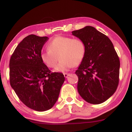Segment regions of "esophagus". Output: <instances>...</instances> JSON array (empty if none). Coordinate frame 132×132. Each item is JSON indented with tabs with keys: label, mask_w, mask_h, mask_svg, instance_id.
<instances>
[{
	"label": "esophagus",
	"mask_w": 132,
	"mask_h": 132,
	"mask_svg": "<svg viewBox=\"0 0 132 132\" xmlns=\"http://www.w3.org/2000/svg\"><path fill=\"white\" fill-rule=\"evenodd\" d=\"M69 75H70V74H69V73H64V77L66 78H67Z\"/></svg>",
	"instance_id": "1"
}]
</instances>
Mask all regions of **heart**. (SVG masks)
<instances>
[{"mask_svg": "<svg viewBox=\"0 0 132 132\" xmlns=\"http://www.w3.org/2000/svg\"><path fill=\"white\" fill-rule=\"evenodd\" d=\"M86 52L85 43L81 39L59 36L48 43V50L41 53L40 57L47 67L53 68L59 57L61 61L55 71L65 72L79 64L84 60Z\"/></svg>", "mask_w": 132, "mask_h": 132, "instance_id": "1", "label": "heart"}]
</instances>
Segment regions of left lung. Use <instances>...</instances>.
Listing matches in <instances>:
<instances>
[{"label": "left lung", "mask_w": 132, "mask_h": 132, "mask_svg": "<svg viewBox=\"0 0 132 132\" xmlns=\"http://www.w3.org/2000/svg\"><path fill=\"white\" fill-rule=\"evenodd\" d=\"M72 33L82 40L86 47L84 60L75 72L79 94L90 104H101L117 89L119 57L110 39L94 27L86 26Z\"/></svg>", "instance_id": "1"}]
</instances>
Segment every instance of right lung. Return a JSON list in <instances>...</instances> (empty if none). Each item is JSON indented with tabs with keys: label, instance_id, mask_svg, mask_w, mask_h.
Wrapping results in <instances>:
<instances>
[{
	"label": "right lung",
	"instance_id": "right-lung-1",
	"mask_svg": "<svg viewBox=\"0 0 132 132\" xmlns=\"http://www.w3.org/2000/svg\"><path fill=\"white\" fill-rule=\"evenodd\" d=\"M48 40L46 37L27 36L16 46L9 63L11 87L25 105L39 112L53 107L65 79L63 73L52 72L41 60Z\"/></svg>",
	"mask_w": 132,
	"mask_h": 132
}]
</instances>
